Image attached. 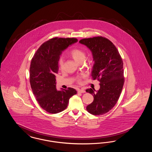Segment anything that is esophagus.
Listing matches in <instances>:
<instances>
[{
    "label": "esophagus",
    "instance_id": "34e87169",
    "mask_svg": "<svg viewBox=\"0 0 152 152\" xmlns=\"http://www.w3.org/2000/svg\"><path fill=\"white\" fill-rule=\"evenodd\" d=\"M78 92H79V93H84V92H86V91H85V90L84 89H78Z\"/></svg>",
    "mask_w": 152,
    "mask_h": 152
}]
</instances>
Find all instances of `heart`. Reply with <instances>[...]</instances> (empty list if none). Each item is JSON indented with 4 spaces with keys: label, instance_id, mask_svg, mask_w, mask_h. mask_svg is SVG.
Masks as SVG:
<instances>
[{
    "label": "heart",
    "instance_id": "1",
    "mask_svg": "<svg viewBox=\"0 0 152 152\" xmlns=\"http://www.w3.org/2000/svg\"><path fill=\"white\" fill-rule=\"evenodd\" d=\"M70 55L72 56L73 59L77 61L80 63V61L84 60L85 58V53L83 51L79 48H73L71 51H70ZM64 65V61L62 58H60L58 60V65L59 68L60 69H62L63 68ZM80 81V79H78Z\"/></svg>",
    "mask_w": 152,
    "mask_h": 152
}]
</instances>
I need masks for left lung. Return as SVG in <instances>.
<instances>
[{"label": "left lung", "mask_w": 152, "mask_h": 152, "mask_svg": "<svg viewBox=\"0 0 152 152\" xmlns=\"http://www.w3.org/2000/svg\"><path fill=\"white\" fill-rule=\"evenodd\" d=\"M80 43L91 50L94 64L91 75L100 81V88L87 89L94 96V101L87 107V111L94 115H102L114 107L118 101L124 83L123 61L115 45L102 36L83 39Z\"/></svg>", "instance_id": "8db88e82"}]
</instances>
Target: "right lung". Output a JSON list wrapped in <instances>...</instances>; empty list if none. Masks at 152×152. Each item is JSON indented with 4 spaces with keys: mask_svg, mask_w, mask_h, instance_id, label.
<instances>
[{
    "mask_svg": "<svg viewBox=\"0 0 152 152\" xmlns=\"http://www.w3.org/2000/svg\"><path fill=\"white\" fill-rule=\"evenodd\" d=\"M76 38L55 37L44 43L32 58L29 81L33 94L41 108L50 113H58L66 108L69 99L77 94L72 88L56 89V76L62 51L76 43Z\"/></svg>",
    "mask_w": 152,
    "mask_h": 152,
    "instance_id": "right-lung-1",
    "label": "right lung"
}]
</instances>
